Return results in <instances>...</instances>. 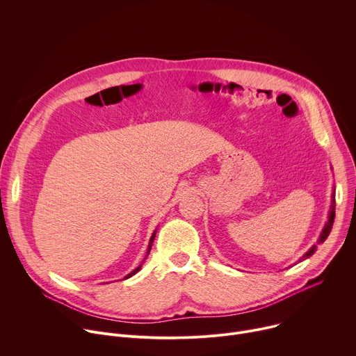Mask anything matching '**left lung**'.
I'll return each mask as SVG.
<instances>
[{
	"instance_id": "left-lung-1",
	"label": "left lung",
	"mask_w": 356,
	"mask_h": 356,
	"mask_svg": "<svg viewBox=\"0 0 356 356\" xmlns=\"http://www.w3.org/2000/svg\"><path fill=\"white\" fill-rule=\"evenodd\" d=\"M334 218H335V200L332 198V204H331V213H330V218H328V222L325 224V227H324V229H323V232H321V235H320V239H318V242H324L327 238H328V235H330V232H331V229H332V224H334ZM316 249H317V246L314 245L307 253H304V257H302V259L301 261H304V259H307V258H310L313 253L316 252Z\"/></svg>"
}]
</instances>
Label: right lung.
Returning <instances> with one entry per match:
<instances>
[{"instance_id": "add662e5", "label": "right lung", "mask_w": 356, "mask_h": 356, "mask_svg": "<svg viewBox=\"0 0 356 356\" xmlns=\"http://www.w3.org/2000/svg\"><path fill=\"white\" fill-rule=\"evenodd\" d=\"M155 235H156V232H154V235H152V238H150V243H149V248H147V253H149V252H150V246H152V242H154V239H155ZM139 269H140V266H138V268H136V269H135V270H132V272H131V273H129V275H127V276H125V277H124V279H128V277H131V276H134V275H135V273H136V272H138V270H139Z\"/></svg>"}]
</instances>
